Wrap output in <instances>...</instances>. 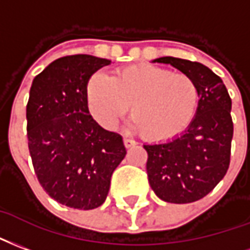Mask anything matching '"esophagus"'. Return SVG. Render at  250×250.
I'll return each mask as SVG.
<instances>
[{
    "label": "esophagus",
    "mask_w": 250,
    "mask_h": 250,
    "mask_svg": "<svg viewBox=\"0 0 250 250\" xmlns=\"http://www.w3.org/2000/svg\"><path fill=\"white\" fill-rule=\"evenodd\" d=\"M124 145H125V147H132L134 146V145H137V143H136L134 140H132V138L125 137L124 138Z\"/></svg>",
    "instance_id": "34e87169"
}]
</instances>
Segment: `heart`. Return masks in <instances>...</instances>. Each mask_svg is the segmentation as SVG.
<instances>
[{"label":"heart","instance_id":"b5f03b06","mask_svg":"<svg viewBox=\"0 0 250 250\" xmlns=\"http://www.w3.org/2000/svg\"><path fill=\"white\" fill-rule=\"evenodd\" d=\"M86 93L93 117L106 129L116 126L132 105L133 125L152 143L184 132L196 116L200 100L192 76L153 65L124 67L112 78L96 74Z\"/></svg>","mask_w":250,"mask_h":250}]
</instances>
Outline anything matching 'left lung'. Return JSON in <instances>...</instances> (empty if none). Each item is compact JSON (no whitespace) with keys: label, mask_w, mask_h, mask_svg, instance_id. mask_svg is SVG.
I'll list each match as a JSON object with an SVG mask.
<instances>
[{"label":"left lung","mask_w":250,"mask_h":250,"mask_svg":"<svg viewBox=\"0 0 250 250\" xmlns=\"http://www.w3.org/2000/svg\"><path fill=\"white\" fill-rule=\"evenodd\" d=\"M154 62L170 63L192 76L200 101L196 117L183 136L144 145L147 180L164 201L194 202L212 192L228 172L233 137L232 100L221 78L202 63L176 57H161Z\"/></svg>","instance_id":"8db88e82"}]
</instances>
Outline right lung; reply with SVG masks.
<instances>
[{
    "label": "right lung",
    "mask_w": 250,
    "mask_h": 250,
    "mask_svg": "<svg viewBox=\"0 0 250 250\" xmlns=\"http://www.w3.org/2000/svg\"><path fill=\"white\" fill-rule=\"evenodd\" d=\"M110 60L73 54L53 61L33 80L26 105L34 173L56 201L89 210L103 205L126 149L89 114L86 85Z\"/></svg>",
    "instance_id": "add662e5"
}]
</instances>
